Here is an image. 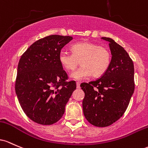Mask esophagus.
I'll use <instances>...</instances> for the list:
<instances>
[{
  "instance_id": "1",
  "label": "esophagus",
  "mask_w": 148,
  "mask_h": 148,
  "mask_svg": "<svg viewBox=\"0 0 148 148\" xmlns=\"http://www.w3.org/2000/svg\"><path fill=\"white\" fill-rule=\"evenodd\" d=\"M76 85H77V89H79V88L80 87V83H79V82H76Z\"/></svg>"
}]
</instances>
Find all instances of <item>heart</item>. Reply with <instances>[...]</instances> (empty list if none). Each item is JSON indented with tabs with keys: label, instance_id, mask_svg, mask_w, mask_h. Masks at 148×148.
I'll return each mask as SVG.
<instances>
[{
	"label": "heart",
	"instance_id": "heart-1",
	"mask_svg": "<svg viewBox=\"0 0 148 148\" xmlns=\"http://www.w3.org/2000/svg\"><path fill=\"white\" fill-rule=\"evenodd\" d=\"M71 50L72 54L61 51L59 59L61 66L68 71H74L80 61L82 66L71 75V77L76 80H81L91 75L99 77L110 67L112 56L110 51L104 46L82 42L73 45Z\"/></svg>",
	"mask_w": 148,
	"mask_h": 148
}]
</instances>
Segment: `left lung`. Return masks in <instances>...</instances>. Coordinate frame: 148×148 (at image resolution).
Wrapping results in <instances>:
<instances>
[{
	"instance_id": "left-lung-1",
	"label": "left lung",
	"mask_w": 148,
	"mask_h": 148,
	"mask_svg": "<svg viewBox=\"0 0 148 148\" xmlns=\"http://www.w3.org/2000/svg\"><path fill=\"white\" fill-rule=\"evenodd\" d=\"M109 42L112 59L109 69L96 80L82 83L84 115L92 125L110 126L123 115L135 89L134 66L125 49L112 39Z\"/></svg>"
}]
</instances>
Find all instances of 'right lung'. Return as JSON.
Instances as JSON below:
<instances>
[{"label":"right lung","mask_w":148,"mask_h":148,"mask_svg":"<svg viewBox=\"0 0 148 148\" xmlns=\"http://www.w3.org/2000/svg\"><path fill=\"white\" fill-rule=\"evenodd\" d=\"M72 39L59 35L41 38L19 59L15 92L25 114L36 123L51 125L58 122L76 89L75 82L69 81L59 59L61 49Z\"/></svg>","instance_id":"1"}]
</instances>
